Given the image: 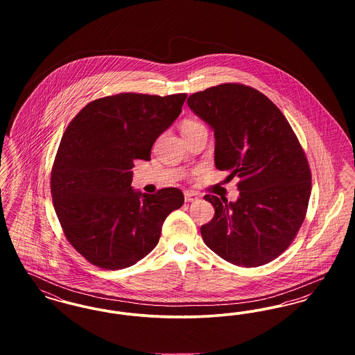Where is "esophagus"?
I'll return each mask as SVG.
<instances>
[{
    "label": "esophagus",
    "mask_w": 355,
    "mask_h": 355,
    "mask_svg": "<svg viewBox=\"0 0 355 355\" xmlns=\"http://www.w3.org/2000/svg\"><path fill=\"white\" fill-rule=\"evenodd\" d=\"M200 200V196L194 191H185V202H196Z\"/></svg>",
    "instance_id": "esophagus-1"
}]
</instances>
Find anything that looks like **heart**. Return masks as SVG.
Segmentation results:
<instances>
[{"instance_id":"obj_1","label":"heart","mask_w":355,"mask_h":355,"mask_svg":"<svg viewBox=\"0 0 355 355\" xmlns=\"http://www.w3.org/2000/svg\"><path fill=\"white\" fill-rule=\"evenodd\" d=\"M198 129H205V126H203L201 122L194 121V119H185V121H182V123H181V132H182V135H187V133L196 132V130H198Z\"/></svg>"}]
</instances>
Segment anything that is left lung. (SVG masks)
<instances>
[{
    "label": "left lung",
    "mask_w": 355,
    "mask_h": 355,
    "mask_svg": "<svg viewBox=\"0 0 355 355\" xmlns=\"http://www.w3.org/2000/svg\"><path fill=\"white\" fill-rule=\"evenodd\" d=\"M216 137V166L238 177L239 198L206 194L214 217L201 226L206 246L225 261L262 266L279 257L304 223L311 171L282 112L257 89L220 84L187 98Z\"/></svg>",
    "instance_id": "left-lung-1"
}]
</instances>
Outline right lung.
Segmentation results:
<instances>
[{
  "label": "right lung",
  "instance_id": "obj_1",
  "mask_svg": "<svg viewBox=\"0 0 355 355\" xmlns=\"http://www.w3.org/2000/svg\"><path fill=\"white\" fill-rule=\"evenodd\" d=\"M186 97L119 93L89 102L70 121L51 168V198L69 243L92 265H135L184 205L177 187L135 191L130 170L135 159H150L153 144L180 116Z\"/></svg>",
  "mask_w": 355,
  "mask_h": 355
}]
</instances>
